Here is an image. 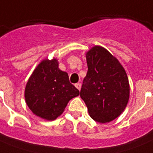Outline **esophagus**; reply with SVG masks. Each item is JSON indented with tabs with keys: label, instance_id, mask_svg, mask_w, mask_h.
Returning a JSON list of instances; mask_svg holds the SVG:
<instances>
[{
	"label": "esophagus",
	"instance_id": "34e87169",
	"mask_svg": "<svg viewBox=\"0 0 153 153\" xmlns=\"http://www.w3.org/2000/svg\"><path fill=\"white\" fill-rule=\"evenodd\" d=\"M74 86H75V87H76V88L78 89L79 91H80V89H81V83H79V82H78V83L75 84Z\"/></svg>",
	"mask_w": 153,
	"mask_h": 153
}]
</instances>
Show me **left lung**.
Listing matches in <instances>:
<instances>
[{
	"instance_id": "1",
	"label": "left lung",
	"mask_w": 153,
	"mask_h": 153,
	"mask_svg": "<svg viewBox=\"0 0 153 153\" xmlns=\"http://www.w3.org/2000/svg\"><path fill=\"white\" fill-rule=\"evenodd\" d=\"M86 62L88 71L80 97L91 118L107 123L117 117L128 103V77L118 60L102 47H94L86 53Z\"/></svg>"
}]
</instances>
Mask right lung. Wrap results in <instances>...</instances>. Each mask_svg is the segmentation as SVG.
I'll return each instance as SVG.
<instances>
[{
	"label": "right lung",
	"mask_w": 153,
	"mask_h": 153,
	"mask_svg": "<svg viewBox=\"0 0 153 153\" xmlns=\"http://www.w3.org/2000/svg\"><path fill=\"white\" fill-rule=\"evenodd\" d=\"M79 95V90L70 82L67 72L59 69L55 59L38 65L27 81L25 94L32 113L50 121L61 115L68 102Z\"/></svg>",
	"instance_id": "obj_1"
}]
</instances>
